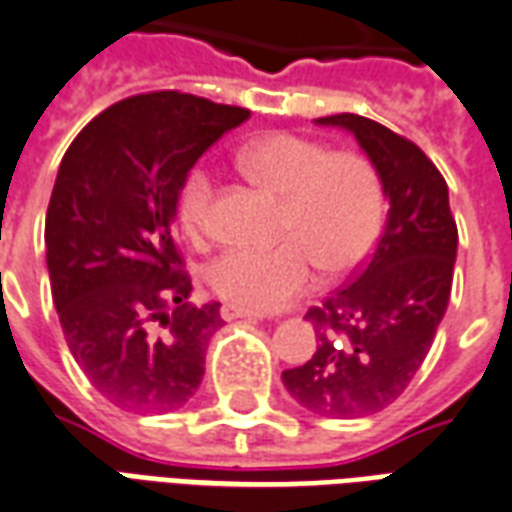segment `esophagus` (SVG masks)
<instances>
[{
    "label": "esophagus",
    "mask_w": 512,
    "mask_h": 512,
    "mask_svg": "<svg viewBox=\"0 0 512 512\" xmlns=\"http://www.w3.org/2000/svg\"><path fill=\"white\" fill-rule=\"evenodd\" d=\"M219 314H222V320H244V317H266L263 312H257V309H249V306H238V304H222V309H219Z\"/></svg>",
    "instance_id": "obj_1"
}]
</instances>
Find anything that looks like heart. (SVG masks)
<instances>
[{"instance_id": "heart-1", "label": "heart", "mask_w": 512, "mask_h": 512, "mask_svg": "<svg viewBox=\"0 0 512 512\" xmlns=\"http://www.w3.org/2000/svg\"><path fill=\"white\" fill-rule=\"evenodd\" d=\"M238 170L282 198L271 246H233L208 266V287L238 306L276 309L314 282L317 266L339 276L361 263L380 236L382 181L355 151H331L295 132H271L236 154ZM214 176L195 168L179 195V222L195 244L211 236Z\"/></svg>"}]
</instances>
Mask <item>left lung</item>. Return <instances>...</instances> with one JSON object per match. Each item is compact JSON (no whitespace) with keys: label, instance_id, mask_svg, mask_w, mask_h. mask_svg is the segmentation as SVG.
<instances>
[{"label":"left lung","instance_id":"obj_1","mask_svg":"<svg viewBox=\"0 0 512 512\" xmlns=\"http://www.w3.org/2000/svg\"><path fill=\"white\" fill-rule=\"evenodd\" d=\"M317 124L355 135L391 208L369 263L306 312L320 344L304 366L282 372V382L317 415L366 418L399 399L434 342L450 301L458 230L448 184L412 140L355 113Z\"/></svg>","mask_w":512,"mask_h":512}]
</instances>
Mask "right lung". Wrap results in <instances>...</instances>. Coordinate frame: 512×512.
Listing matches in <instances>:
<instances>
[{
  "label": "right lung",
  "mask_w": 512,
  "mask_h": 512,
  "mask_svg": "<svg viewBox=\"0 0 512 512\" xmlns=\"http://www.w3.org/2000/svg\"><path fill=\"white\" fill-rule=\"evenodd\" d=\"M246 108L135 94L70 143L45 214V260L67 347L121 410L184 407L206 372L219 304H189L173 219L187 173Z\"/></svg>",
  "instance_id": "1"
}]
</instances>
